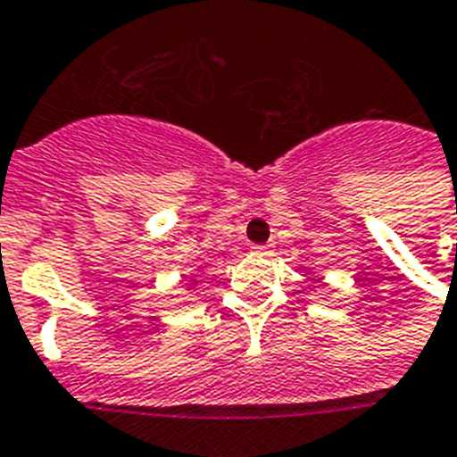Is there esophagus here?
<instances>
[{
  "instance_id": "1",
  "label": "esophagus",
  "mask_w": 457,
  "mask_h": 457,
  "mask_svg": "<svg viewBox=\"0 0 457 457\" xmlns=\"http://www.w3.org/2000/svg\"><path fill=\"white\" fill-rule=\"evenodd\" d=\"M252 252H254V254H259V257H269V254H271V245H252Z\"/></svg>"
}]
</instances>
